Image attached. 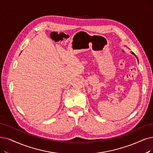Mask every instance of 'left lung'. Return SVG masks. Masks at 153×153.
Returning <instances> with one entry per match:
<instances>
[{
  "label": "left lung",
  "mask_w": 153,
  "mask_h": 153,
  "mask_svg": "<svg viewBox=\"0 0 153 153\" xmlns=\"http://www.w3.org/2000/svg\"><path fill=\"white\" fill-rule=\"evenodd\" d=\"M132 54H134V53H132Z\"/></svg>",
  "instance_id": "left-lung-1"
}]
</instances>
